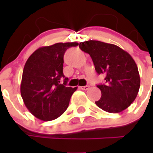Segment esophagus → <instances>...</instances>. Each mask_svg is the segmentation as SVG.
Returning <instances> with one entry per match:
<instances>
[{"label": "esophagus", "mask_w": 153, "mask_h": 153, "mask_svg": "<svg viewBox=\"0 0 153 153\" xmlns=\"http://www.w3.org/2000/svg\"><path fill=\"white\" fill-rule=\"evenodd\" d=\"M82 90H83V91H87L90 89V86H81Z\"/></svg>", "instance_id": "1"}]
</instances>
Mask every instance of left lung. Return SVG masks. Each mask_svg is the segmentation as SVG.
Segmentation results:
<instances>
[{
    "mask_svg": "<svg viewBox=\"0 0 153 153\" xmlns=\"http://www.w3.org/2000/svg\"><path fill=\"white\" fill-rule=\"evenodd\" d=\"M79 48L91 55L97 73L105 76V83L97 86L102 97L96 105L114 114L127 109L137 98L140 84L132 56L117 45L98 40L81 42Z\"/></svg>",
    "mask_w": 153,
    "mask_h": 153,
    "instance_id": "obj_1",
    "label": "left lung"
}]
</instances>
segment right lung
<instances>
[{
	"label": "right lung",
	"mask_w": 153,
	"mask_h": 153,
	"mask_svg": "<svg viewBox=\"0 0 153 153\" xmlns=\"http://www.w3.org/2000/svg\"><path fill=\"white\" fill-rule=\"evenodd\" d=\"M78 43H57L41 47L27 59L23 71L20 94L30 113L42 121H52L61 116L69 105L77 87L66 86L63 55ZM64 83H61V79Z\"/></svg>",
	"instance_id": "right-lung-1"
}]
</instances>
